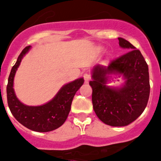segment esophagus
I'll return each mask as SVG.
<instances>
[{
    "label": "esophagus",
    "instance_id": "34e87169",
    "mask_svg": "<svg viewBox=\"0 0 161 161\" xmlns=\"http://www.w3.org/2000/svg\"><path fill=\"white\" fill-rule=\"evenodd\" d=\"M83 79H84V80H85V82H86V83H87V82L90 81V79H91V75L87 73L84 74Z\"/></svg>",
    "mask_w": 161,
    "mask_h": 161
}]
</instances>
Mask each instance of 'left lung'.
Instances as JSON below:
<instances>
[{
    "mask_svg": "<svg viewBox=\"0 0 161 161\" xmlns=\"http://www.w3.org/2000/svg\"><path fill=\"white\" fill-rule=\"evenodd\" d=\"M118 39L120 47L130 51L108 66H94L89 82L95 114L102 122L113 127L127 126L136 119L145 109L150 94L148 66L144 57L129 42ZM111 74L122 75L125 83L120 87L108 86Z\"/></svg>",
    "mask_w": 161,
    "mask_h": 161,
    "instance_id": "obj_1",
    "label": "left lung"
}]
</instances>
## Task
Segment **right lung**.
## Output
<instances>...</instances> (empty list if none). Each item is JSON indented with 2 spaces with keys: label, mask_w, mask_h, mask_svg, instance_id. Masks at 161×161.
Listing matches in <instances>:
<instances>
[{
  "label": "right lung",
  "mask_w": 161,
  "mask_h": 161,
  "mask_svg": "<svg viewBox=\"0 0 161 161\" xmlns=\"http://www.w3.org/2000/svg\"><path fill=\"white\" fill-rule=\"evenodd\" d=\"M30 49L31 46H29L21 51L10 72L6 89L8 105L13 115L23 126L32 131L47 132L64 124L70 111L74 96L83 84L84 79L80 78L65 84L51 100L43 105L28 106L22 103L15 94L14 81L23 57Z\"/></svg>",
  "instance_id": "obj_1"
}]
</instances>
